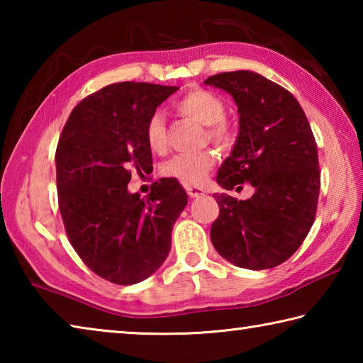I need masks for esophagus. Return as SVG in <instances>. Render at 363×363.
Masks as SVG:
<instances>
[{"label": "esophagus", "mask_w": 363, "mask_h": 363, "mask_svg": "<svg viewBox=\"0 0 363 363\" xmlns=\"http://www.w3.org/2000/svg\"><path fill=\"white\" fill-rule=\"evenodd\" d=\"M189 196H192V199H196V196H201L205 195V190L200 189V187H195V186H187L186 187Z\"/></svg>", "instance_id": "esophagus-1"}]
</instances>
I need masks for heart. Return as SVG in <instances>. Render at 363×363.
Returning a JSON list of instances; mask_svg holds the SVG:
<instances>
[{
	"label": "heart",
	"mask_w": 363,
	"mask_h": 363,
	"mask_svg": "<svg viewBox=\"0 0 363 363\" xmlns=\"http://www.w3.org/2000/svg\"><path fill=\"white\" fill-rule=\"evenodd\" d=\"M174 108L186 118L208 126V138L219 145L230 144L233 133L229 123L224 120L225 104L218 94L206 89H190L174 101ZM145 140L152 152L167 150V123L162 112H153L145 125ZM216 163V155L205 150L192 155H176L163 164L162 173L179 181L184 186H201L208 173Z\"/></svg>",
	"instance_id": "b5f03b06"
}]
</instances>
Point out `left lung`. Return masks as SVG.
Segmentation results:
<instances>
[{
    "instance_id": "left-lung-1",
    "label": "left lung",
    "mask_w": 363,
    "mask_h": 363,
    "mask_svg": "<svg viewBox=\"0 0 363 363\" xmlns=\"http://www.w3.org/2000/svg\"><path fill=\"white\" fill-rule=\"evenodd\" d=\"M205 84L229 93L238 107V136L216 181L225 190L250 182L255 194L237 200L214 194L211 225L218 253L238 267L262 270L293 256L314 224L320 171L317 144L294 96L259 73H218Z\"/></svg>"
}]
</instances>
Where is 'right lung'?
<instances>
[{
    "mask_svg": "<svg viewBox=\"0 0 363 363\" xmlns=\"http://www.w3.org/2000/svg\"><path fill=\"white\" fill-rule=\"evenodd\" d=\"M176 86L108 84L72 110L56 150L59 210L78 256L116 285L145 280L167 259L171 230L187 205L176 179L153 182L140 199L131 171L149 173L145 125Z\"/></svg>",
    "mask_w": 363,
    "mask_h": 363,
    "instance_id": "add662e5",
    "label": "right lung"
}]
</instances>
